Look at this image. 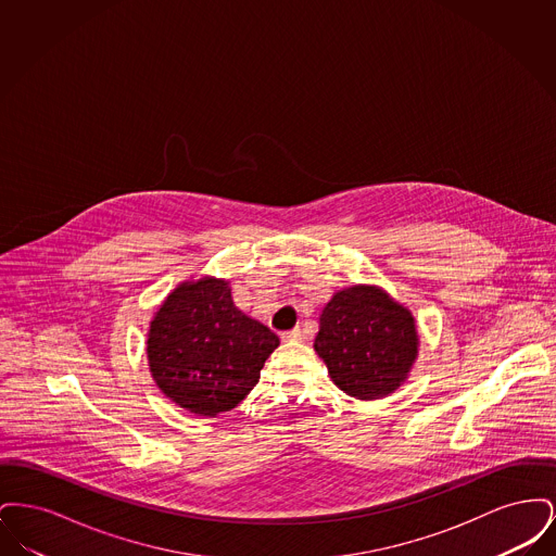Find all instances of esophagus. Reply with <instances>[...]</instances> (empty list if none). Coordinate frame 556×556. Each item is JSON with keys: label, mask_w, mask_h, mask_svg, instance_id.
<instances>
[{"label": "esophagus", "mask_w": 556, "mask_h": 556, "mask_svg": "<svg viewBox=\"0 0 556 556\" xmlns=\"http://www.w3.org/2000/svg\"><path fill=\"white\" fill-rule=\"evenodd\" d=\"M281 338H283V342H302L304 333H302V329H291V331H286Z\"/></svg>", "instance_id": "esophagus-1"}]
</instances>
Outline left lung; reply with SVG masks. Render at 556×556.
Returning <instances> with one entry per match:
<instances>
[{
    "instance_id": "left-lung-1",
    "label": "left lung",
    "mask_w": 556,
    "mask_h": 556,
    "mask_svg": "<svg viewBox=\"0 0 556 556\" xmlns=\"http://www.w3.org/2000/svg\"><path fill=\"white\" fill-rule=\"evenodd\" d=\"M315 352L344 394L377 400L408 379L419 356L417 323L383 288L356 283L325 304Z\"/></svg>"
}]
</instances>
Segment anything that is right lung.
<instances>
[{"instance_id":"right-lung-1","label":"right lung","mask_w":556,"mask_h":556,"mask_svg":"<svg viewBox=\"0 0 556 556\" xmlns=\"http://www.w3.org/2000/svg\"><path fill=\"white\" fill-rule=\"evenodd\" d=\"M146 344L160 392L198 417H216L258 383L279 338L239 311L229 279L202 275L162 300Z\"/></svg>"}]
</instances>
